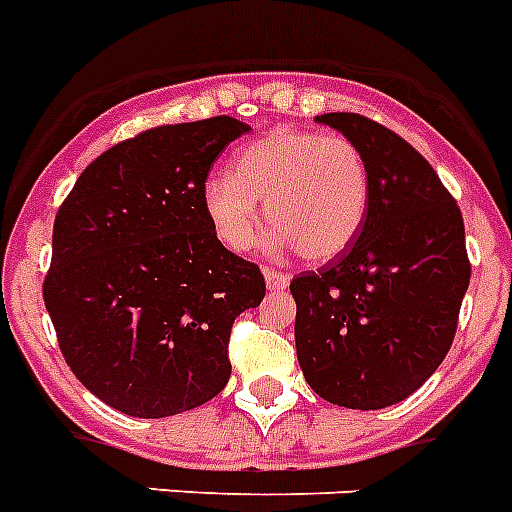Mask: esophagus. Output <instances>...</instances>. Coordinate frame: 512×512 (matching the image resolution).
<instances>
[{
    "mask_svg": "<svg viewBox=\"0 0 512 512\" xmlns=\"http://www.w3.org/2000/svg\"><path fill=\"white\" fill-rule=\"evenodd\" d=\"M291 278L286 276V273H278V270L273 268H265V283H268V289L273 291H283L286 286H289Z\"/></svg>",
    "mask_w": 512,
    "mask_h": 512,
    "instance_id": "obj_1",
    "label": "esophagus"
}]
</instances>
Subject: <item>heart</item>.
Returning <instances> with one entry per match:
<instances>
[{
    "label": "heart",
    "instance_id": "obj_1",
    "mask_svg": "<svg viewBox=\"0 0 512 512\" xmlns=\"http://www.w3.org/2000/svg\"><path fill=\"white\" fill-rule=\"evenodd\" d=\"M372 176L359 145L343 135L276 130L239 153L234 174L213 171L203 182L210 226L234 252L260 231V203L276 226L273 247H296L309 263L343 255L362 234Z\"/></svg>",
    "mask_w": 512,
    "mask_h": 512
}]
</instances>
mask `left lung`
<instances>
[{"label": "left lung", "instance_id": "1", "mask_svg": "<svg viewBox=\"0 0 512 512\" xmlns=\"http://www.w3.org/2000/svg\"><path fill=\"white\" fill-rule=\"evenodd\" d=\"M367 158L362 234L325 268L291 281L296 356L320 398L393 406L435 375L458 325L471 265L461 208L403 137L359 114H322Z\"/></svg>", "mask_w": 512, "mask_h": 512}]
</instances>
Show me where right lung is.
I'll return each instance as SVG.
<instances>
[{
  "label": "right lung",
  "mask_w": 512,
  "mask_h": 512,
  "mask_svg": "<svg viewBox=\"0 0 512 512\" xmlns=\"http://www.w3.org/2000/svg\"><path fill=\"white\" fill-rule=\"evenodd\" d=\"M244 132L231 117L140 132L59 208L44 302L75 377L111 409L163 419L229 382L231 325L263 302L265 278L218 242L203 182Z\"/></svg>",
  "instance_id": "obj_1"
}]
</instances>
